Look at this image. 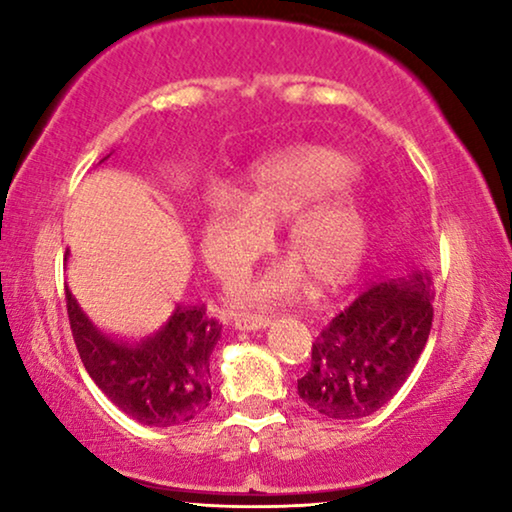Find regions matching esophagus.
Here are the masks:
<instances>
[{
	"mask_svg": "<svg viewBox=\"0 0 512 512\" xmlns=\"http://www.w3.org/2000/svg\"><path fill=\"white\" fill-rule=\"evenodd\" d=\"M268 324L270 319L263 314H237L235 317V328H240V331H261Z\"/></svg>",
	"mask_w": 512,
	"mask_h": 512,
	"instance_id": "34e87169",
	"label": "esophagus"
}]
</instances>
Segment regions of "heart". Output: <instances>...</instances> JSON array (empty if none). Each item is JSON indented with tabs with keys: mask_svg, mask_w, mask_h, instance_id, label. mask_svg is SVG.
<instances>
[{
	"mask_svg": "<svg viewBox=\"0 0 512 512\" xmlns=\"http://www.w3.org/2000/svg\"><path fill=\"white\" fill-rule=\"evenodd\" d=\"M354 167L328 149H298L251 174L242 198L226 188H212L205 198L202 247L207 261L230 270L237 258L254 256L263 244V226L286 219L282 247L314 284L345 279L363 249V223L342 193ZM293 265H279L256 282L242 286V303H270L298 291Z\"/></svg>",
	"mask_w": 512,
	"mask_h": 512,
	"instance_id": "obj_1",
	"label": "heart"
}]
</instances>
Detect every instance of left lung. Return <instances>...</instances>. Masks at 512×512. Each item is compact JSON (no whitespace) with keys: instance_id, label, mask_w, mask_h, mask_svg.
Listing matches in <instances>:
<instances>
[{"instance_id":"obj_1","label":"left lung","mask_w":512,"mask_h":512,"mask_svg":"<svg viewBox=\"0 0 512 512\" xmlns=\"http://www.w3.org/2000/svg\"><path fill=\"white\" fill-rule=\"evenodd\" d=\"M431 321L429 272L373 282L312 342V366L298 380V396L331 419L373 415L417 366Z\"/></svg>"}]
</instances>
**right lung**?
Returning a JSON list of instances; mask_svg holds the SVG:
<instances>
[{"mask_svg":"<svg viewBox=\"0 0 512 512\" xmlns=\"http://www.w3.org/2000/svg\"><path fill=\"white\" fill-rule=\"evenodd\" d=\"M65 298L83 366L118 410L146 426H177L207 408L209 356L221 338V324L207 317L205 305H177L156 333L125 342L97 331L69 289Z\"/></svg>","mask_w":512,"mask_h":512,"instance_id":"obj_1","label":"right lung"}]
</instances>
